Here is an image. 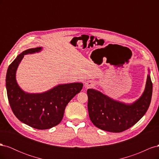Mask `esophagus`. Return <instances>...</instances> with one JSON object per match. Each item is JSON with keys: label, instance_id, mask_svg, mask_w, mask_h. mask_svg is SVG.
<instances>
[{"label": "esophagus", "instance_id": "34e87169", "mask_svg": "<svg viewBox=\"0 0 159 159\" xmlns=\"http://www.w3.org/2000/svg\"><path fill=\"white\" fill-rule=\"evenodd\" d=\"M93 85H94V82H93V81H87V82L85 84V87L87 88L93 87Z\"/></svg>", "mask_w": 159, "mask_h": 159}]
</instances>
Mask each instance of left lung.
Masks as SVG:
<instances>
[{"instance_id":"left-lung-1","label":"left lung","mask_w":159,"mask_h":159,"mask_svg":"<svg viewBox=\"0 0 159 159\" xmlns=\"http://www.w3.org/2000/svg\"><path fill=\"white\" fill-rule=\"evenodd\" d=\"M152 84L147 75L145 91L135 102L126 104L109 98L93 89L87 91L89 116L95 127L104 131L120 133L133 126L147 112L151 103Z\"/></svg>"}]
</instances>
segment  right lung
Instances as JSON below:
<instances>
[{"mask_svg":"<svg viewBox=\"0 0 159 159\" xmlns=\"http://www.w3.org/2000/svg\"><path fill=\"white\" fill-rule=\"evenodd\" d=\"M41 47L30 48L17 56L8 66L6 88L9 104L14 115L24 123L37 129H48L58 125L66 105L80 92L82 83L61 84L41 93H29L18 85L16 72L26 54L40 52Z\"/></svg>","mask_w":159,"mask_h":159,"instance_id":"right-lung-1","label":"right lung"}]
</instances>
